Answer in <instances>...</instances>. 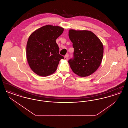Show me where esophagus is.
I'll return each mask as SVG.
<instances>
[{"instance_id": "34e87169", "label": "esophagus", "mask_w": 128, "mask_h": 128, "mask_svg": "<svg viewBox=\"0 0 128 128\" xmlns=\"http://www.w3.org/2000/svg\"><path fill=\"white\" fill-rule=\"evenodd\" d=\"M68 57H69V55L68 54H67L65 56H64V59L65 60H68Z\"/></svg>"}]
</instances>
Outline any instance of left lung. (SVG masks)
<instances>
[{
	"instance_id": "obj_1",
	"label": "left lung",
	"mask_w": 128,
	"mask_h": 128,
	"mask_svg": "<svg viewBox=\"0 0 128 128\" xmlns=\"http://www.w3.org/2000/svg\"><path fill=\"white\" fill-rule=\"evenodd\" d=\"M68 36L74 48L73 58L68 61L70 67L79 76L90 75L101 63L104 53L102 43L89 30H70Z\"/></svg>"
}]
</instances>
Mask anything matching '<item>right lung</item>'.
I'll list each match as a JSON object with an SVG mask.
<instances>
[{"label":"right lung","instance_id":"obj_1","mask_svg":"<svg viewBox=\"0 0 128 128\" xmlns=\"http://www.w3.org/2000/svg\"><path fill=\"white\" fill-rule=\"evenodd\" d=\"M64 29L48 25L33 32L29 37L26 56L32 70L40 76H47L55 72L60 60L64 56L59 54L56 40Z\"/></svg>","mask_w":128,"mask_h":128}]
</instances>
